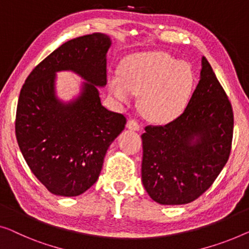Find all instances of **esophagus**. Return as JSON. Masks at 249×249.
<instances>
[{
  "instance_id": "34e87169",
  "label": "esophagus",
  "mask_w": 249,
  "mask_h": 249,
  "mask_svg": "<svg viewBox=\"0 0 249 249\" xmlns=\"http://www.w3.org/2000/svg\"><path fill=\"white\" fill-rule=\"evenodd\" d=\"M127 128L131 129V131H139L140 129V123L139 121L134 120V118H132V120H129L127 122Z\"/></svg>"
}]
</instances>
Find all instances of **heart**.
Returning a JSON list of instances; mask_svg holds the SVG:
<instances>
[{"label": "heart", "mask_w": 249, "mask_h": 249, "mask_svg": "<svg viewBox=\"0 0 249 249\" xmlns=\"http://www.w3.org/2000/svg\"><path fill=\"white\" fill-rule=\"evenodd\" d=\"M194 87L191 67L163 51L129 55L122 64L121 75L109 78V89L115 98L128 103L133 95H141L143 115L160 124L182 114Z\"/></svg>", "instance_id": "obj_1"}]
</instances>
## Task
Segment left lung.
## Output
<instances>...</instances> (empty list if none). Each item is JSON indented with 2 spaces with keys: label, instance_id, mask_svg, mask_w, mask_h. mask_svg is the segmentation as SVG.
I'll use <instances>...</instances> for the list:
<instances>
[{
  "label": "left lung",
  "instance_id": "8db88e82",
  "mask_svg": "<svg viewBox=\"0 0 249 249\" xmlns=\"http://www.w3.org/2000/svg\"><path fill=\"white\" fill-rule=\"evenodd\" d=\"M200 80L184 112L170 123L146 126L142 134V182L161 205L198 199L231 155L233 113L213 68L202 57Z\"/></svg>",
  "mask_w": 249,
  "mask_h": 249
}]
</instances>
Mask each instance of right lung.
I'll use <instances>...</instances> for the list:
<instances>
[{
    "label": "right lung",
    "mask_w": 249,
    "mask_h": 249,
    "mask_svg": "<svg viewBox=\"0 0 249 249\" xmlns=\"http://www.w3.org/2000/svg\"><path fill=\"white\" fill-rule=\"evenodd\" d=\"M108 36L69 40L30 72L18 96L16 136L30 170L51 194L76 196L97 181L110 144L123 131V114L102 105L97 86L107 83ZM71 70L88 81L68 104L55 97V72Z\"/></svg>",
    "instance_id": "obj_1"
}]
</instances>
